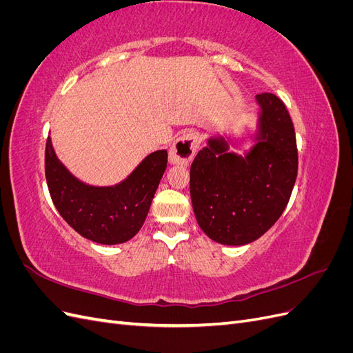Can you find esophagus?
<instances>
[{
  "label": "esophagus",
  "instance_id": "esophagus-1",
  "mask_svg": "<svg viewBox=\"0 0 353 353\" xmlns=\"http://www.w3.org/2000/svg\"><path fill=\"white\" fill-rule=\"evenodd\" d=\"M199 147V137L194 132H187L181 135L169 150L170 163L187 165L194 157Z\"/></svg>",
  "mask_w": 353,
  "mask_h": 353
}]
</instances>
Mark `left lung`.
Returning a JSON list of instances; mask_svg holds the SVG:
<instances>
[{
  "label": "left lung",
  "instance_id": "1",
  "mask_svg": "<svg viewBox=\"0 0 353 353\" xmlns=\"http://www.w3.org/2000/svg\"><path fill=\"white\" fill-rule=\"evenodd\" d=\"M256 143L245 156L230 153L223 137L209 138L191 163L190 194L208 237L227 245L258 240L279 221L297 176L292 117L271 92L256 95Z\"/></svg>",
  "mask_w": 353,
  "mask_h": 353
}]
</instances>
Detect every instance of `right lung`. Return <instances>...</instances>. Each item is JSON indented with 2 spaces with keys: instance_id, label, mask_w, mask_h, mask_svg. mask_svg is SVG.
<instances>
[{
  "instance_id": "add662e5",
  "label": "right lung",
  "mask_w": 353,
  "mask_h": 353,
  "mask_svg": "<svg viewBox=\"0 0 353 353\" xmlns=\"http://www.w3.org/2000/svg\"><path fill=\"white\" fill-rule=\"evenodd\" d=\"M168 163V152L148 154L134 172L113 187H92L74 178L46 145V178L56 209L82 237L119 244L140 231Z\"/></svg>"
}]
</instances>
